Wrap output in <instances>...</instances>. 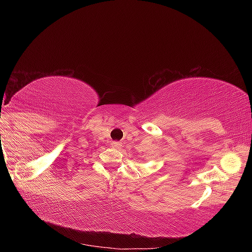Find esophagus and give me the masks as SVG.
Here are the masks:
<instances>
[{
	"label": "esophagus",
	"mask_w": 252,
	"mask_h": 252,
	"mask_svg": "<svg viewBox=\"0 0 252 252\" xmlns=\"http://www.w3.org/2000/svg\"><path fill=\"white\" fill-rule=\"evenodd\" d=\"M111 146H112L113 148H116V149H120L121 147H122V144L120 143V142H117V141H113L112 143H111Z\"/></svg>",
	"instance_id": "1"
}]
</instances>
